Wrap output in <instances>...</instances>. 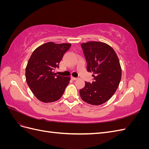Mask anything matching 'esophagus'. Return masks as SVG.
Wrapping results in <instances>:
<instances>
[{
	"label": "esophagus",
	"instance_id": "obj_1",
	"mask_svg": "<svg viewBox=\"0 0 149 149\" xmlns=\"http://www.w3.org/2000/svg\"><path fill=\"white\" fill-rule=\"evenodd\" d=\"M71 79H72V80H74V81H75V80H77V79H78V78H74V77H73V76H71Z\"/></svg>",
	"mask_w": 149,
	"mask_h": 149
}]
</instances>
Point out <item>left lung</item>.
<instances>
[{"label": "left lung", "instance_id": "obj_1", "mask_svg": "<svg viewBox=\"0 0 149 149\" xmlns=\"http://www.w3.org/2000/svg\"><path fill=\"white\" fill-rule=\"evenodd\" d=\"M87 62V71L93 73V81L85 82L79 90L82 100L91 105H100L113 96L121 79V67L114 49L100 42L81 44Z\"/></svg>", "mask_w": 149, "mask_h": 149}]
</instances>
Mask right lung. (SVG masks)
Listing matches in <instances>:
<instances>
[{
	"instance_id": "obj_1",
	"label": "right lung",
	"mask_w": 149,
	"mask_h": 149,
	"mask_svg": "<svg viewBox=\"0 0 149 149\" xmlns=\"http://www.w3.org/2000/svg\"><path fill=\"white\" fill-rule=\"evenodd\" d=\"M70 43L48 42L36 48L25 70L26 81L38 100L52 102L59 100L69 84L70 77L54 73Z\"/></svg>"
}]
</instances>
